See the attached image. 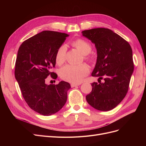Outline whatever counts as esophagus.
<instances>
[{
  "instance_id": "1",
  "label": "esophagus",
  "mask_w": 146,
  "mask_h": 146,
  "mask_svg": "<svg viewBox=\"0 0 146 146\" xmlns=\"http://www.w3.org/2000/svg\"><path fill=\"white\" fill-rule=\"evenodd\" d=\"M79 85H80V83H72L71 84V87L74 88V87H76L77 86H79Z\"/></svg>"
}]
</instances>
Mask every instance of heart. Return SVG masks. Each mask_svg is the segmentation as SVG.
Here are the masks:
<instances>
[{"label": "heart", "instance_id": "1", "mask_svg": "<svg viewBox=\"0 0 146 146\" xmlns=\"http://www.w3.org/2000/svg\"><path fill=\"white\" fill-rule=\"evenodd\" d=\"M72 45L77 48L83 54L87 55L91 51V45L86 40L78 39L72 42ZM67 47L65 45H61L58 49L56 56V63L61 65L66 60ZM89 73V68L85 64L79 65L67 64L61 68L60 77L66 81L73 83H79L83 81L84 78Z\"/></svg>", "mask_w": 146, "mask_h": 146}]
</instances>
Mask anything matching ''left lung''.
<instances>
[{"instance_id":"1","label":"left lung","mask_w":146,"mask_h":146,"mask_svg":"<svg viewBox=\"0 0 146 146\" xmlns=\"http://www.w3.org/2000/svg\"><path fill=\"white\" fill-rule=\"evenodd\" d=\"M82 33L95 44L97 51L92 76L98 77L99 83H92V90L86 95V101L97 110L110 111L123 100L128 92L134 71L131 47L124 38L108 28H94Z\"/></svg>"}]
</instances>
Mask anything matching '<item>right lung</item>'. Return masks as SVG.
I'll return each mask as SVG.
<instances>
[{
	"label": "right lung",
	"instance_id": "right-lung-1",
	"mask_svg": "<svg viewBox=\"0 0 146 146\" xmlns=\"http://www.w3.org/2000/svg\"><path fill=\"white\" fill-rule=\"evenodd\" d=\"M68 36L44 31L23 42L18 51L15 76L23 98L31 108L44 116L51 115L63 108L71 88L64 81L57 85L45 83L49 75L54 79L57 78L51 69L55 67L58 49Z\"/></svg>",
	"mask_w": 146,
	"mask_h": 146
}]
</instances>
